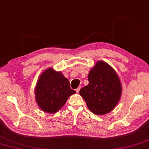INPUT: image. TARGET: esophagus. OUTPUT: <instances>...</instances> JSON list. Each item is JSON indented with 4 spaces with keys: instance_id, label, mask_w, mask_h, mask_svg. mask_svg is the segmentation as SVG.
Here are the masks:
<instances>
[{
    "instance_id": "34e87169",
    "label": "esophagus",
    "mask_w": 149,
    "mask_h": 149,
    "mask_svg": "<svg viewBox=\"0 0 149 149\" xmlns=\"http://www.w3.org/2000/svg\"><path fill=\"white\" fill-rule=\"evenodd\" d=\"M80 87L77 88V89H76V92H77V93H79V91H80Z\"/></svg>"
}]
</instances>
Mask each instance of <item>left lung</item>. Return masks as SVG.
<instances>
[{
    "mask_svg": "<svg viewBox=\"0 0 149 149\" xmlns=\"http://www.w3.org/2000/svg\"><path fill=\"white\" fill-rule=\"evenodd\" d=\"M89 84L80 90L88 109L104 115L115 108L120 100L122 88L115 70L107 63L97 61L88 76Z\"/></svg>",
    "mask_w": 149,
    "mask_h": 149,
    "instance_id": "obj_1",
    "label": "left lung"
}]
</instances>
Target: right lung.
<instances>
[{
	"label": "right lung",
	"mask_w": 149,
	"mask_h": 149,
	"mask_svg": "<svg viewBox=\"0 0 149 149\" xmlns=\"http://www.w3.org/2000/svg\"><path fill=\"white\" fill-rule=\"evenodd\" d=\"M75 93L70 87L69 80L61 71H56L52 67L41 73L35 88L36 103L42 111L49 114L58 111Z\"/></svg>",
	"instance_id": "obj_1"
}]
</instances>
